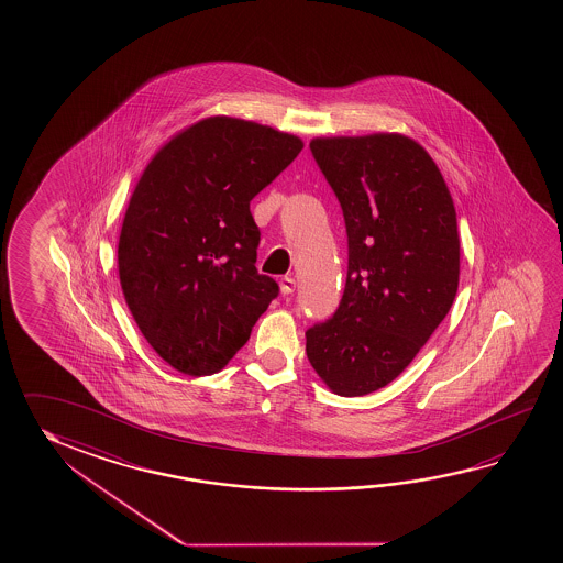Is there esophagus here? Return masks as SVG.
Wrapping results in <instances>:
<instances>
[{"label":"esophagus","instance_id":"34e87169","mask_svg":"<svg viewBox=\"0 0 563 563\" xmlns=\"http://www.w3.org/2000/svg\"><path fill=\"white\" fill-rule=\"evenodd\" d=\"M279 289H282V294H284V296H291V294H294V289H296V279H294V277H282V282H279Z\"/></svg>","mask_w":563,"mask_h":563}]
</instances>
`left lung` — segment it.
<instances>
[{
	"mask_svg": "<svg viewBox=\"0 0 563 563\" xmlns=\"http://www.w3.org/2000/svg\"><path fill=\"white\" fill-rule=\"evenodd\" d=\"M310 148L344 211L347 277L334 316L306 332V354L334 395H371L407 368L453 306L455 203L407 134L318 136Z\"/></svg>",
	"mask_w": 563,
	"mask_h": 563,
	"instance_id": "1",
	"label": "left lung"
}]
</instances>
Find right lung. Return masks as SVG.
I'll return each instance as SVG.
<instances>
[{
    "label": "right lung",
    "instance_id": "obj_1",
    "mask_svg": "<svg viewBox=\"0 0 563 563\" xmlns=\"http://www.w3.org/2000/svg\"><path fill=\"white\" fill-rule=\"evenodd\" d=\"M303 141L267 124L207 117L170 136L134 185L119 238L122 296L175 371H221L279 287L260 276L250 201Z\"/></svg>",
    "mask_w": 563,
    "mask_h": 563
}]
</instances>
